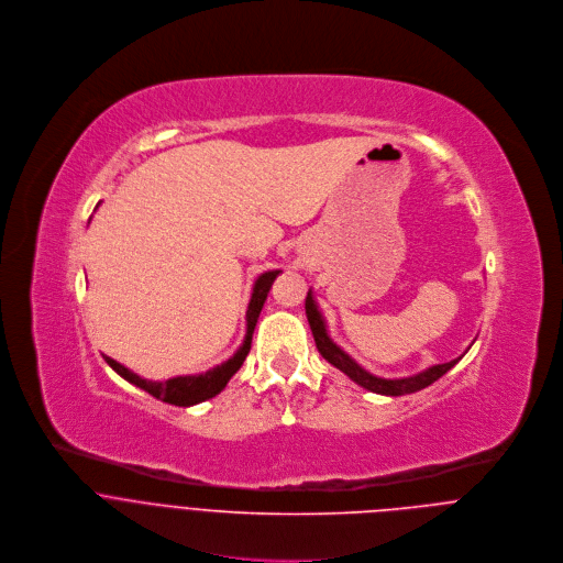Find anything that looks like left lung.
Returning <instances> with one entry per match:
<instances>
[{"mask_svg":"<svg viewBox=\"0 0 563 563\" xmlns=\"http://www.w3.org/2000/svg\"><path fill=\"white\" fill-rule=\"evenodd\" d=\"M306 317H308V323H310V330H312V336H314V344H317V351L321 353V357L332 364L334 368H340L344 375H349L357 386L371 390V393H377V395H388V397H399V395H410V393H417L426 386H430L432 382H437L439 377H443L448 371H451L462 357L448 362V364H437V366H430L417 375H410V377H397V379H386V377H377L373 373H368L366 368H362L346 351H342L340 346H336L330 334H328V328H325V319L312 297V288L308 290V297H306Z\"/></svg>","mask_w":563,"mask_h":563,"instance_id":"obj_1","label":"left lung"}]
</instances>
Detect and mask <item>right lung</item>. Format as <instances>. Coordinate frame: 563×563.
Listing matches in <instances>:
<instances>
[{
  "instance_id": "obj_1",
  "label": "right lung",
  "mask_w": 563,
  "mask_h": 563,
  "mask_svg": "<svg viewBox=\"0 0 563 563\" xmlns=\"http://www.w3.org/2000/svg\"><path fill=\"white\" fill-rule=\"evenodd\" d=\"M279 273L282 271H266V273H262L255 279L253 292H251V301H249V310H246V334H244V342H242V346L235 351V355L231 360L221 362L219 366H214V368H210L206 373H199V375H179V377H170L166 382H153V379L140 377L137 373L129 371L126 366H122L120 362L110 360V357H103L106 364L112 371H115L120 377L131 382L133 386L142 388L148 395H153L155 399H162V401L173 404V406L188 408V406L201 404L206 399H212L214 395H219L223 388H227L231 377L242 368L246 355L251 353V342H253V332H255L260 312H262L264 301H266V297L271 292V286L277 279Z\"/></svg>"
}]
</instances>
